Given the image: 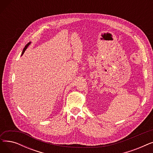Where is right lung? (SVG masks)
<instances>
[{"label": "right lung", "mask_w": 153, "mask_h": 153, "mask_svg": "<svg viewBox=\"0 0 153 153\" xmlns=\"http://www.w3.org/2000/svg\"><path fill=\"white\" fill-rule=\"evenodd\" d=\"M30 43H31V42H29L28 43H27V45H26V46H25V48H23V51H22V55L24 53H25V51L26 50V49H27V47L30 45Z\"/></svg>", "instance_id": "1"}]
</instances>
